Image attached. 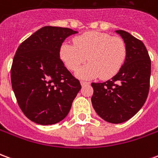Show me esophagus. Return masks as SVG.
I'll return each mask as SVG.
<instances>
[{
  "mask_svg": "<svg viewBox=\"0 0 158 158\" xmlns=\"http://www.w3.org/2000/svg\"><path fill=\"white\" fill-rule=\"evenodd\" d=\"M80 84H81V85L82 86H85L86 85H89V82H87V81H80Z\"/></svg>",
  "mask_w": 158,
  "mask_h": 158,
  "instance_id": "esophagus-1",
  "label": "esophagus"
}]
</instances>
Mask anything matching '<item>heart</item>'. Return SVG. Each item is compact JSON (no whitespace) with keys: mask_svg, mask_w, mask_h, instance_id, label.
<instances>
[{"mask_svg":"<svg viewBox=\"0 0 158 158\" xmlns=\"http://www.w3.org/2000/svg\"><path fill=\"white\" fill-rule=\"evenodd\" d=\"M73 44L61 45L60 56L67 68L76 71L88 60V64L77 72L81 79L113 78L119 72L127 56L125 41L106 33L89 31L73 39Z\"/></svg>","mask_w":158,"mask_h":158,"instance_id":"1","label":"heart"}]
</instances>
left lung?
<instances>
[{
    "label": "left lung",
    "mask_w": 158,
    "mask_h": 158,
    "mask_svg": "<svg viewBox=\"0 0 158 158\" xmlns=\"http://www.w3.org/2000/svg\"><path fill=\"white\" fill-rule=\"evenodd\" d=\"M127 45V56L119 72L104 83H92L91 102L96 113L112 123L131 118L145 104L149 93L151 59L141 40L116 30Z\"/></svg>",
    "instance_id": "8db88e82"
}]
</instances>
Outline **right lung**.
I'll use <instances>...</instances> for the list:
<instances>
[{"mask_svg": "<svg viewBox=\"0 0 158 158\" xmlns=\"http://www.w3.org/2000/svg\"><path fill=\"white\" fill-rule=\"evenodd\" d=\"M69 28L45 26L19 45L12 61L11 81L19 107L41 125L62 121L81 89L79 79L60 58L61 45L77 34Z\"/></svg>", "mask_w": 158, "mask_h": 158, "instance_id": "1", "label": "right lung"}]
</instances>
